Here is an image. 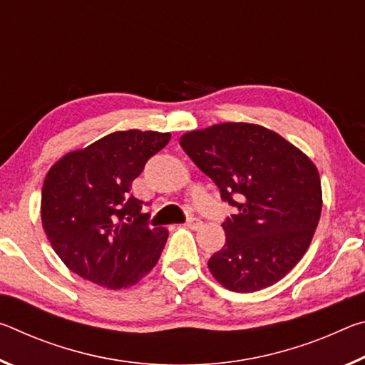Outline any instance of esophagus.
Masks as SVG:
<instances>
[{"mask_svg":"<svg viewBox=\"0 0 365 365\" xmlns=\"http://www.w3.org/2000/svg\"><path fill=\"white\" fill-rule=\"evenodd\" d=\"M202 225V220L201 219H190L185 227L190 228V230H197V228H201Z\"/></svg>","mask_w":365,"mask_h":365,"instance_id":"obj_1","label":"esophagus"}]
</instances>
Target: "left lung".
Here are the masks:
<instances>
[{
	"mask_svg": "<svg viewBox=\"0 0 365 365\" xmlns=\"http://www.w3.org/2000/svg\"><path fill=\"white\" fill-rule=\"evenodd\" d=\"M180 145L237 214L207 267L222 287L252 293L282 280L306 255L322 212L316 164L270 128L222 122L183 133Z\"/></svg>",
	"mask_w": 365,
	"mask_h": 365,
	"instance_id": "obj_1",
	"label": "left lung"
}]
</instances>
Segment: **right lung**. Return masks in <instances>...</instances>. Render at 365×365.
<instances>
[{
    "label": "right lung",
    "mask_w": 365,
    "mask_h": 365,
    "mask_svg": "<svg viewBox=\"0 0 365 365\" xmlns=\"http://www.w3.org/2000/svg\"><path fill=\"white\" fill-rule=\"evenodd\" d=\"M169 132H114L64 154L41 190L48 242L73 274L109 289L130 288L150 274L168 242V228H148L143 201L130 195Z\"/></svg>",
    "instance_id": "1"
}]
</instances>
